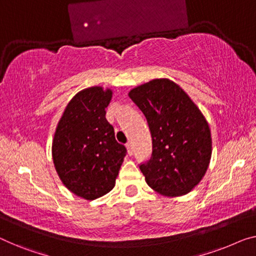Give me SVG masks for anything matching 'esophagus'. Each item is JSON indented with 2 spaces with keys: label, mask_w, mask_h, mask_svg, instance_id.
Here are the masks:
<instances>
[{
  "label": "esophagus",
  "mask_w": 256,
  "mask_h": 256,
  "mask_svg": "<svg viewBox=\"0 0 256 256\" xmlns=\"http://www.w3.org/2000/svg\"><path fill=\"white\" fill-rule=\"evenodd\" d=\"M126 148H128V155H132V154H133V146H132V144H131V142L126 144Z\"/></svg>",
  "instance_id": "esophagus-1"
}]
</instances>
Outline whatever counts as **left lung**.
<instances>
[{
    "label": "left lung",
    "instance_id": "left-lung-1",
    "mask_svg": "<svg viewBox=\"0 0 256 256\" xmlns=\"http://www.w3.org/2000/svg\"><path fill=\"white\" fill-rule=\"evenodd\" d=\"M146 117L152 152L140 170L150 188L180 196L199 184L212 158L210 128L200 109L176 82L154 79L130 90Z\"/></svg>",
    "mask_w": 256,
    "mask_h": 256
}]
</instances>
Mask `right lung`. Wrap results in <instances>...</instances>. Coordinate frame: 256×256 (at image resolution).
Instances as JSON below:
<instances>
[{
  "instance_id": "1",
  "label": "right lung",
  "mask_w": 256,
  "mask_h": 256,
  "mask_svg": "<svg viewBox=\"0 0 256 256\" xmlns=\"http://www.w3.org/2000/svg\"><path fill=\"white\" fill-rule=\"evenodd\" d=\"M112 90L100 86L80 90L68 102L52 139V161L66 188L82 199L94 200L115 186L126 155L106 120Z\"/></svg>"
}]
</instances>
